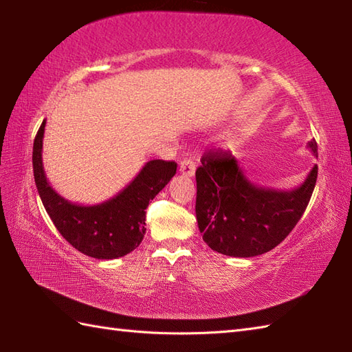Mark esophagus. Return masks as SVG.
I'll return each instance as SVG.
<instances>
[{"instance_id":"34e87169","label":"esophagus","mask_w":352,"mask_h":352,"mask_svg":"<svg viewBox=\"0 0 352 352\" xmlns=\"http://www.w3.org/2000/svg\"><path fill=\"white\" fill-rule=\"evenodd\" d=\"M180 172L186 177H192L195 174V162L192 159H183L180 163Z\"/></svg>"}]
</instances>
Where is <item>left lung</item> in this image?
Masks as SVG:
<instances>
[{
  "label": "left lung",
  "instance_id": "obj_1",
  "mask_svg": "<svg viewBox=\"0 0 352 352\" xmlns=\"http://www.w3.org/2000/svg\"><path fill=\"white\" fill-rule=\"evenodd\" d=\"M318 157V145L309 142ZM197 177V221L203 241L230 257H256L274 250L295 228L309 206L318 164L298 188L276 190L252 183L227 151L203 155Z\"/></svg>",
  "mask_w": 352,
  "mask_h": 352
}]
</instances>
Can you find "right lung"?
Wrapping results in <instances>:
<instances>
[{
  "instance_id": "right-lung-1",
  "label": "right lung",
  "mask_w": 352,
  "mask_h": 352,
  "mask_svg": "<svg viewBox=\"0 0 352 352\" xmlns=\"http://www.w3.org/2000/svg\"><path fill=\"white\" fill-rule=\"evenodd\" d=\"M43 119L33 144V172L37 192L45 210L66 241L80 252L98 260L124 257L136 250L145 236V218L149 201L154 199L170 178L177 163L149 160L139 174L100 204L83 206L65 199L47 180L42 162Z\"/></svg>"
}]
</instances>
